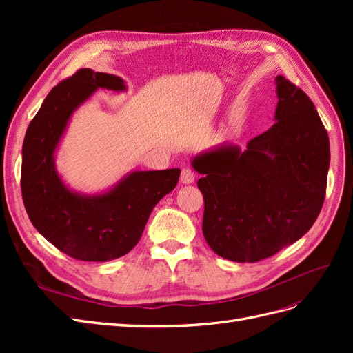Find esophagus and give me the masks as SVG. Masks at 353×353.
Returning <instances> with one entry per match:
<instances>
[{"label":"esophagus","mask_w":353,"mask_h":353,"mask_svg":"<svg viewBox=\"0 0 353 353\" xmlns=\"http://www.w3.org/2000/svg\"><path fill=\"white\" fill-rule=\"evenodd\" d=\"M194 178H196V175L190 168H184L183 172H181V183H183V184L194 183Z\"/></svg>","instance_id":"1"}]
</instances>
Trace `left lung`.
Returning <instances> with one entry per match:
<instances>
[{"instance_id": "1", "label": "left lung", "mask_w": 353, "mask_h": 353, "mask_svg": "<svg viewBox=\"0 0 353 353\" xmlns=\"http://www.w3.org/2000/svg\"><path fill=\"white\" fill-rule=\"evenodd\" d=\"M275 123L241 152L221 144L193 159L203 176V236L232 262H258L297 241L321 212L330 141L311 99L276 77Z\"/></svg>"}]
</instances>
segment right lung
Wrapping results in <instances>:
<instances>
[{"instance_id":"obj_1","label":"right lung","mask_w":353,"mask_h":353,"mask_svg":"<svg viewBox=\"0 0 353 353\" xmlns=\"http://www.w3.org/2000/svg\"><path fill=\"white\" fill-rule=\"evenodd\" d=\"M99 88L125 91L110 73L79 69L50 91L30 121L22 150V197L41 236L74 259L105 262L140 241L159 200L170 193L181 170H134L101 194H81L63 183L54 154L73 112Z\"/></svg>"}]
</instances>
